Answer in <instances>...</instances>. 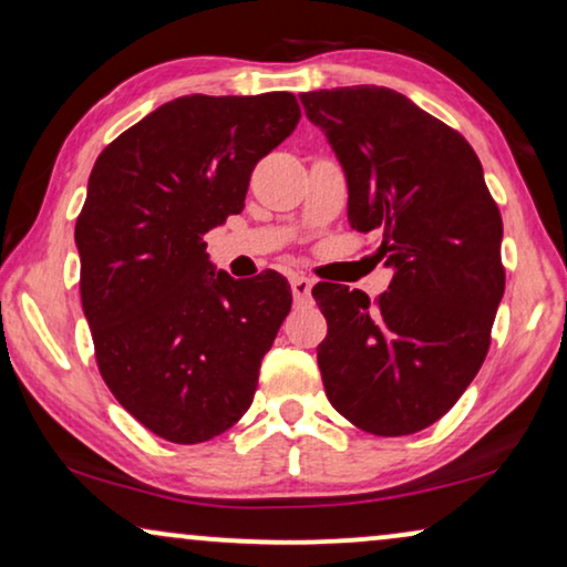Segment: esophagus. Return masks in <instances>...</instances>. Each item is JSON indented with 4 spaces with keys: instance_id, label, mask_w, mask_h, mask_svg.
Returning a JSON list of instances; mask_svg holds the SVG:
<instances>
[{
    "instance_id": "esophagus-1",
    "label": "esophagus",
    "mask_w": 567,
    "mask_h": 567,
    "mask_svg": "<svg viewBox=\"0 0 567 567\" xmlns=\"http://www.w3.org/2000/svg\"><path fill=\"white\" fill-rule=\"evenodd\" d=\"M291 291H293V301H297V305H307L309 293H312V281H309L307 276H293Z\"/></svg>"
}]
</instances>
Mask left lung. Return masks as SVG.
I'll return each mask as SVG.
<instances>
[{
    "label": "left lung",
    "instance_id": "left-lung-1",
    "mask_svg": "<svg viewBox=\"0 0 567 567\" xmlns=\"http://www.w3.org/2000/svg\"><path fill=\"white\" fill-rule=\"evenodd\" d=\"M336 152L348 224L379 231L392 270L371 305L359 289H312L328 320L317 363L330 405L361 431L408 436L436 423L483 367L503 299V221L462 134L390 87L301 92Z\"/></svg>",
    "mask_w": 567,
    "mask_h": 567
}]
</instances>
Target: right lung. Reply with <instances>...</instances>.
Returning a JSON list of instances; mask_svg holds the SVG:
<instances>
[{"instance_id": "1", "label": "right lung", "mask_w": 567, "mask_h": 567, "mask_svg": "<svg viewBox=\"0 0 567 567\" xmlns=\"http://www.w3.org/2000/svg\"><path fill=\"white\" fill-rule=\"evenodd\" d=\"M299 115L291 92L183 95L123 131L90 173L74 243L100 374L173 444L219 436L247 413L291 309L281 274L231 278L204 235L243 212L255 162Z\"/></svg>"}]
</instances>
